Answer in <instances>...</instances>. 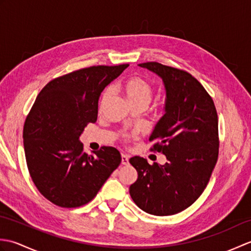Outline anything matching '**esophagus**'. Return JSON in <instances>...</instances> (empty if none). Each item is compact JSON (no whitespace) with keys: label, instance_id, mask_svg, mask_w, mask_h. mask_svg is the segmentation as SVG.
Here are the masks:
<instances>
[{"label":"esophagus","instance_id":"obj_1","mask_svg":"<svg viewBox=\"0 0 251 251\" xmlns=\"http://www.w3.org/2000/svg\"><path fill=\"white\" fill-rule=\"evenodd\" d=\"M128 163H129L128 156H127L126 154H122V164L123 165H127Z\"/></svg>","mask_w":251,"mask_h":251}]
</instances>
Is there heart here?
<instances>
[{
	"label": "heart",
	"instance_id": "heart-1",
	"mask_svg": "<svg viewBox=\"0 0 251 251\" xmlns=\"http://www.w3.org/2000/svg\"><path fill=\"white\" fill-rule=\"evenodd\" d=\"M123 90H124L127 99L130 101V103L134 106L139 104L148 105V103L150 102L153 94V88L150 83L147 82L145 78L139 75H132L127 78L126 81L123 83ZM111 94V87H106L102 95H101L100 108H102L106 103V101L110 99ZM123 137L129 138L130 135L124 134Z\"/></svg>",
	"mask_w": 251,
	"mask_h": 251
}]
</instances>
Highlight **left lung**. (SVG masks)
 <instances>
[{
    "mask_svg": "<svg viewBox=\"0 0 251 251\" xmlns=\"http://www.w3.org/2000/svg\"><path fill=\"white\" fill-rule=\"evenodd\" d=\"M139 67L157 74L166 89L165 114L149 140L154 141L151 151L165 154L167 163L150 165L143 157H131L138 178L129 194L148 214L175 215L199 199L216 166L217 110L202 85L186 71L153 61Z\"/></svg>",
    "mask_w": 251,
    "mask_h": 251,
    "instance_id": "obj_1",
    "label": "left lung"
}]
</instances>
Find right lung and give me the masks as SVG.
Masks as SVG:
<instances>
[{
  "label": "right lung",
  "mask_w": 251,
  "mask_h": 251,
  "mask_svg": "<svg viewBox=\"0 0 251 251\" xmlns=\"http://www.w3.org/2000/svg\"><path fill=\"white\" fill-rule=\"evenodd\" d=\"M127 67L79 69L54 78L37 95L24 125L25 154L32 181L52 204H87L121 164L113 147H102L94 155L84 153L79 136L97 121L104 87Z\"/></svg>",
  "instance_id": "obj_1"
}]
</instances>
